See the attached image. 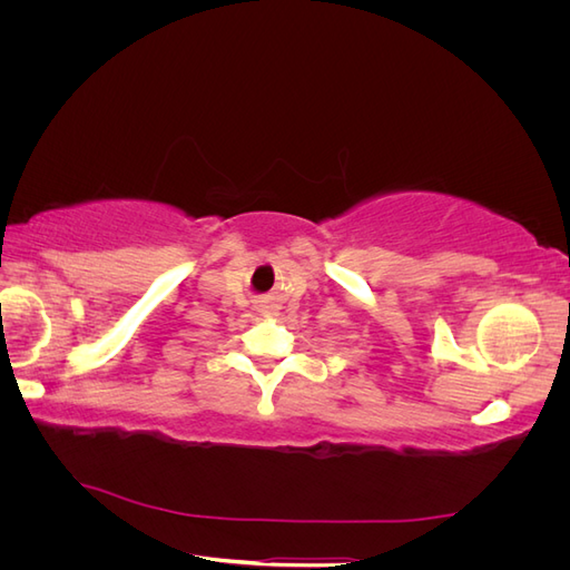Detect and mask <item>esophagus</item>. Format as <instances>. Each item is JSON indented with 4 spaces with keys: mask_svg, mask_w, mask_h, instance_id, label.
Segmentation results:
<instances>
[{
    "mask_svg": "<svg viewBox=\"0 0 570 570\" xmlns=\"http://www.w3.org/2000/svg\"><path fill=\"white\" fill-rule=\"evenodd\" d=\"M258 312L271 316V314H273V304H271V302H262V304H258Z\"/></svg>",
    "mask_w": 570,
    "mask_h": 570,
    "instance_id": "1",
    "label": "esophagus"
}]
</instances>
